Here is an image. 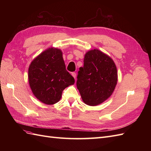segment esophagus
<instances>
[{"instance_id":"esophagus-1","label":"esophagus","mask_w":151,"mask_h":151,"mask_svg":"<svg viewBox=\"0 0 151 151\" xmlns=\"http://www.w3.org/2000/svg\"><path fill=\"white\" fill-rule=\"evenodd\" d=\"M71 74L73 76V77H74V78L76 79V72H72Z\"/></svg>"}]
</instances>
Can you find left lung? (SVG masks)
I'll list each match as a JSON object with an SVG mask.
<instances>
[{
  "instance_id": "left-lung-1",
  "label": "left lung",
  "mask_w": 151,
  "mask_h": 151,
  "mask_svg": "<svg viewBox=\"0 0 151 151\" xmlns=\"http://www.w3.org/2000/svg\"><path fill=\"white\" fill-rule=\"evenodd\" d=\"M77 88L83 101L96 106L110 97L116 87L118 73L115 62L98 49L85 54L84 66L79 68Z\"/></svg>"
}]
</instances>
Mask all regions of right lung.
<instances>
[{
  "label": "right lung",
  "mask_w": 151,
  "mask_h": 151,
  "mask_svg": "<svg viewBox=\"0 0 151 151\" xmlns=\"http://www.w3.org/2000/svg\"><path fill=\"white\" fill-rule=\"evenodd\" d=\"M28 80L35 96L46 104L60 101L63 90L75 83L65 68L60 49L49 48L31 62Z\"/></svg>",
  "instance_id": "obj_1"
}]
</instances>
